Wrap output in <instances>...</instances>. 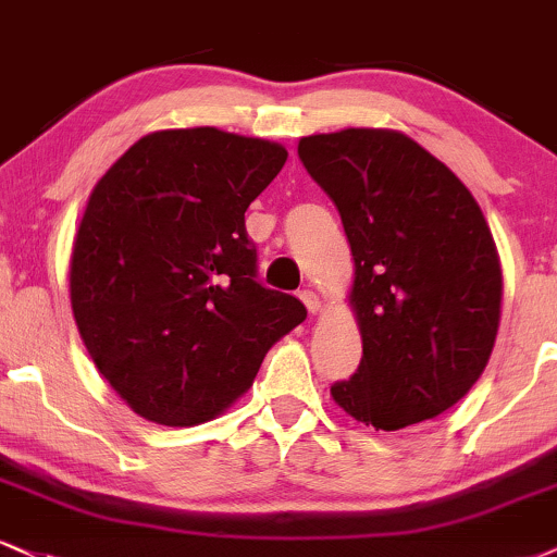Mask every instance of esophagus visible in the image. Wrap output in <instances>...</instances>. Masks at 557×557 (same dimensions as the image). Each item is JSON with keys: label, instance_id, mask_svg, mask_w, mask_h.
Instances as JSON below:
<instances>
[{"label": "esophagus", "instance_id": "1", "mask_svg": "<svg viewBox=\"0 0 557 557\" xmlns=\"http://www.w3.org/2000/svg\"><path fill=\"white\" fill-rule=\"evenodd\" d=\"M298 296H300V300H304V306H306L311 313H317L319 308H321V300H319V296H317V293H313V290H300Z\"/></svg>", "mask_w": 557, "mask_h": 557}]
</instances>
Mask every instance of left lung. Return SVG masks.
Returning <instances> with one entry per match:
<instances>
[{
    "label": "left lung",
    "instance_id": "1",
    "mask_svg": "<svg viewBox=\"0 0 557 557\" xmlns=\"http://www.w3.org/2000/svg\"><path fill=\"white\" fill-rule=\"evenodd\" d=\"M355 259L363 358L332 397L376 431L423 423L470 392L500 319V264L478 202L414 139L343 129L298 143Z\"/></svg>",
    "mask_w": 557,
    "mask_h": 557
}]
</instances>
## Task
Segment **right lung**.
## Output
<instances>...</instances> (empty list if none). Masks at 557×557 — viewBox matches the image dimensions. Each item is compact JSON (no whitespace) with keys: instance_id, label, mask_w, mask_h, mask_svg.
<instances>
[{"instance_id":"1","label":"right lung","mask_w":557,"mask_h":557,"mask_svg":"<svg viewBox=\"0 0 557 557\" xmlns=\"http://www.w3.org/2000/svg\"><path fill=\"white\" fill-rule=\"evenodd\" d=\"M287 152L214 126L134 143L87 199L70 267L79 337L103 379L152 423H205L238 399L296 296L257 280L244 212Z\"/></svg>"}]
</instances>
